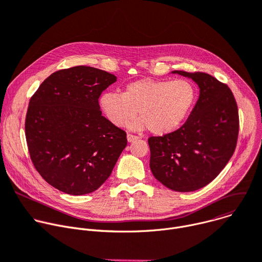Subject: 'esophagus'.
I'll return each instance as SVG.
<instances>
[{"label":"esophagus","instance_id":"obj_1","mask_svg":"<svg viewBox=\"0 0 262 262\" xmlns=\"http://www.w3.org/2000/svg\"><path fill=\"white\" fill-rule=\"evenodd\" d=\"M126 138H127V141H128V142H133V141H135V140H137V139H138V137H137V136L132 135V134H127Z\"/></svg>","mask_w":262,"mask_h":262}]
</instances>
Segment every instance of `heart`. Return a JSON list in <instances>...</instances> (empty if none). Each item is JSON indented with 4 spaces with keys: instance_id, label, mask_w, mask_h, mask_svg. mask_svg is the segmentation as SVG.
<instances>
[{
    "instance_id": "1",
    "label": "heart",
    "mask_w": 262,
    "mask_h": 262,
    "mask_svg": "<svg viewBox=\"0 0 262 262\" xmlns=\"http://www.w3.org/2000/svg\"><path fill=\"white\" fill-rule=\"evenodd\" d=\"M196 97L195 85L187 79L142 78L128 83L122 94H102L99 103L115 126H124L137 111L140 117L129 127L136 130L148 128L162 136L174 132L185 122Z\"/></svg>"
}]
</instances>
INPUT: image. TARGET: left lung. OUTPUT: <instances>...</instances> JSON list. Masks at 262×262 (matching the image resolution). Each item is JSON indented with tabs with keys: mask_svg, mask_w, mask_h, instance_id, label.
<instances>
[{
	"mask_svg": "<svg viewBox=\"0 0 262 262\" xmlns=\"http://www.w3.org/2000/svg\"><path fill=\"white\" fill-rule=\"evenodd\" d=\"M191 78L200 96L186 122L176 132L150 137L149 166L155 178L179 192L195 191L225 168L239 130L238 110L229 86L213 76L173 71Z\"/></svg>",
	"mask_w": 262,
	"mask_h": 262,
	"instance_id": "1",
	"label": "left lung"
}]
</instances>
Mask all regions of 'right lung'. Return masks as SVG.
Returning a JSON list of instances; mask_svg holds the SVG:
<instances>
[{
    "instance_id": "add662e5",
    "label": "right lung",
    "mask_w": 262,
    "mask_h": 262,
    "mask_svg": "<svg viewBox=\"0 0 262 262\" xmlns=\"http://www.w3.org/2000/svg\"><path fill=\"white\" fill-rule=\"evenodd\" d=\"M117 77L77 66L45 79L30 99L25 135L35 169L54 188L82 195L111 176L126 133L102 116L98 99Z\"/></svg>"
}]
</instances>
